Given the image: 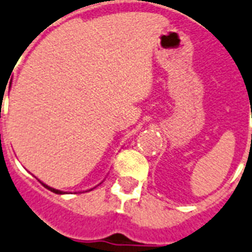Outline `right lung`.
<instances>
[{
  "mask_svg": "<svg viewBox=\"0 0 252 252\" xmlns=\"http://www.w3.org/2000/svg\"><path fill=\"white\" fill-rule=\"evenodd\" d=\"M41 184H42V186L45 187V188H47V189H49V190H51V192L56 193V194H63V192H62V190H58V189H54V188H51V187L46 186V184H43L42 182H41Z\"/></svg>",
  "mask_w": 252,
  "mask_h": 252,
  "instance_id": "add662e5",
  "label": "right lung"
}]
</instances>
